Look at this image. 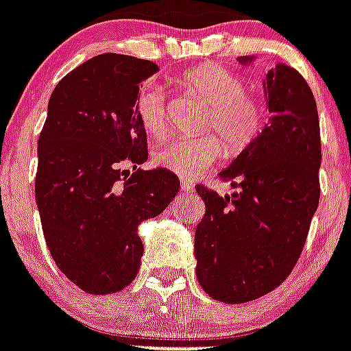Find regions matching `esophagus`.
Here are the masks:
<instances>
[{
  "label": "esophagus",
  "instance_id": "1",
  "mask_svg": "<svg viewBox=\"0 0 351 351\" xmlns=\"http://www.w3.org/2000/svg\"><path fill=\"white\" fill-rule=\"evenodd\" d=\"M182 191H184V193H191V191H193V184H191L189 180H182Z\"/></svg>",
  "mask_w": 351,
  "mask_h": 351
}]
</instances>
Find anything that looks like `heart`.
<instances>
[{
	"instance_id": "1",
	"label": "heart",
	"mask_w": 351,
	"mask_h": 351,
	"mask_svg": "<svg viewBox=\"0 0 351 351\" xmlns=\"http://www.w3.org/2000/svg\"><path fill=\"white\" fill-rule=\"evenodd\" d=\"M182 82L191 93L209 104L202 124L209 133L195 138L171 141L156 151L155 162L162 169L191 180L220 160L225 149L221 138H225L232 155L249 149L263 133L269 113L261 99L247 93L243 77L220 64L193 68L185 73ZM135 111L142 128L151 136L164 138L167 135L169 117L160 86L151 82L144 84L136 93Z\"/></svg>"
}]
</instances>
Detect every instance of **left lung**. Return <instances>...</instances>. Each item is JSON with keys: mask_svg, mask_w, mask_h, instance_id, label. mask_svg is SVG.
Returning <instances> with one entry per match:
<instances>
[{"mask_svg": "<svg viewBox=\"0 0 351 351\" xmlns=\"http://www.w3.org/2000/svg\"><path fill=\"white\" fill-rule=\"evenodd\" d=\"M254 57H240L247 64ZM272 113L258 141L220 173L238 189L196 193L205 216L196 227V278L221 303L269 294L289 278L303 252L319 205L321 135L314 93L303 75L276 64L265 77Z\"/></svg>", "mask_w": 351, "mask_h": 351, "instance_id": "8db88e82", "label": "left lung"}]
</instances>
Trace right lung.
<instances>
[{
	"label": "right lung",
	"mask_w": 351,
	"mask_h": 351,
	"mask_svg": "<svg viewBox=\"0 0 351 351\" xmlns=\"http://www.w3.org/2000/svg\"><path fill=\"white\" fill-rule=\"evenodd\" d=\"M156 70L146 59L101 53L62 77L48 102L37 142V209L53 261L88 294H113L136 278L138 225L180 191L169 171L138 167L147 136L136 93Z\"/></svg>",
	"instance_id": "right-lung-1"
}]
</instances>
